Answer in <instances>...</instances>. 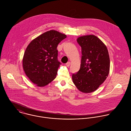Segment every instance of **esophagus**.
<instances>
[{"label": "esophagus", "mask_w": 131, "mask_h": 131, "mask_svg": "<svg viewBox=\"0 0 131 131\" xmlns=\"http://www.w3.org/2000/svg\"><path fill=\"white\" fill-rule=\"evenodd\" d=\"M66 66H67V67H69V66L70 65V62H67V63L66 64Z\"/></svg>", "instance_id": "esophagus-1"}]
</instances>
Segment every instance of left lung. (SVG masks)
Masks as SVG:
<instances>
[{
    "instance_id": "left-lung-1",
    "label": "left lung",
    "mask_w": 131,
    "mask_h": 131,
    "mask_svg": "<svg viewBox=\"0 0 131 131\" xmlns=\"http://www.w3.org/2000/svg\"><path fill=\"white\" fill-rule=\"evenodd\" d=\"M82 48L80 69L72 74V79L77 88L84 93L95 91L108 76L110 58L105 44L96 36H83L77 39Z\"/></svg>"
}]
</instances>
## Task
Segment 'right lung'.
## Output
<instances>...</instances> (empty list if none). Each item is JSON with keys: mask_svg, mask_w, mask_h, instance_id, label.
<instances>
[{"mask_svg": "<svg viewBox=\"0 0 131 131\" xmlns=\"http://www.w3.org/2000/svg\"><path fill=\"white\" fill-rule=\"evenodd\" d=\"M66 35L54 30L40 35L28 44L23 58L26 76L39 87L48 85L56 77L61 63L58 60L59 43Z\"/></svg>", "mask_w": 131, "mask_h": 131, "instance_id": "add662e5", "label": "right lung"}]
</instances>
